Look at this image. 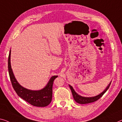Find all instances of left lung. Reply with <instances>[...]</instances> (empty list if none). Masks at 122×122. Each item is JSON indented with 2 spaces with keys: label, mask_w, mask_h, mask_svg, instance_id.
<instances>
[{
  "label": "left lung",
  "mask_w": 122,
  "mask_h": 122,
  "mask_svg": "<svg viewBox=\"0 0 122 122\" xmlns=\"http://www.w3.org/2000/svg\"><path fill=\"white\" fill-rule=\"evenodd\" d=\"M111 81L110 84L108 85V86L106 87V88L101 93L96 96H92V97H84V96L79 95V94H78L75 92V90H74V89L73 88V87L71 85H69V86H70L71 90L73 97L74 100L77 102V103H80V104H86V103H92L97 101V100H99L100 98L102 97L103 94L106 92V91L108 90V89L109 88V87H110L111 85Z\"/></svg>",
  "instance_id": "left-lung-1"
}]
</instances>
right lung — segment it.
<instances>
[{
  "instance_id": "obj_1",
  "label": "right lung",
  "mask_w": 122,
  "mask_h": 122,
  "mask_svg": "<svg viewBox=\"0 0 122 122\" xmlns=\"http://www.w3.org/2000/svg\"><path fill=\"white\" fill-rule=\"evenodd\" d=\"M11 50L8 58V70L12 87L18 96L30 104L37 107H45L50 104L52 100V84L57 76H52L44 88L39 90H32L21 86L15 77L11 66Z\"/></svg>"
}]
</instances>
